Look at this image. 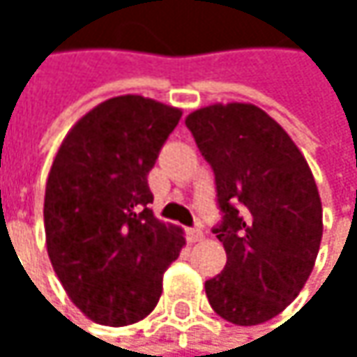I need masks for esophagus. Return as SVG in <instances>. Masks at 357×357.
I'll use <instances>...</instances> for the list:
<instances>
[{
    "label": "esophagus",
    "mask_w": 357,
    "mask_h": 357,
    "mask_svg": "<svg viewBox=\"0 0 357 357\" xmlns=\"http://www.w3.org/2000/svg\"><path fill=\"white\" fill-rule=\"evenodd\" d=\"M185 236H188V240H190V242H198V240H202V236H204V234H202V229H200V227H190V229L185 231Z\"/></svg>",
    "instance_id": "obj_1"
}]
</instances>
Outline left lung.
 Instances as JSON below:
<instances>
[{
    "label": "left lung",
    "instance_id": "obj_1",
    "mask_svg": "<svg viewBox=\"0 0 357 357\" xmlns=\"http://www.w3.org/2000/svg\"><path fill=\"white\" fill-rule=\"evenodd\" d=\"M215 174L225 268L204 283L213 310L252 326L277 317L308 281L322 238L312 172L287 132L246 103L211 105L185 117Z\"/></svg>",
    "mask_w": 357,
    "mask_h": 357
}]
</instances>
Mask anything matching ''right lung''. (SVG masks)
<instances>
[{"instance_id":"add662e5","label":"right lung","mask_w":357,"mask_h":357,"mask_svg":"<svg viewBox=\"0 0 357 357\" xmlns=\"http://www.w3.org/2000/svg\"><path fill=\"white\" fill-rule=\"evenodd\" d=\"M181 111L123 95L89 111L61 142L45 190L51 264L95 322L123 326L153 312L163 273L185 244L149 204V172Z\"/></svg>"}]
</instances>
